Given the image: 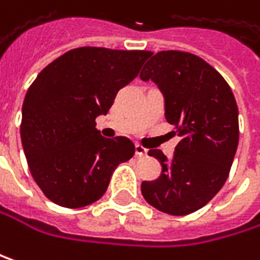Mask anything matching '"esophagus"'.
Masks as SVG:
<instances>
[{"label":"esophagus","mask_w":260,"mask_h":260,"mask_svg":"<svg viewBox=\"0 0 260 260\" xmlns=\"http://www.w3.org/2000/svg\"><path fill=\"white\" fill-rule=\"evenodd\" d=\"M136 155H137L139 158H143V157L148 155V149L143 148L142 145H137V146H136Z\"/></svg>","instance_id":"esophagus-1"}]
</instances>
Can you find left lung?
Listing matches in <instances>:
<instances>
[{
	"label": "left lung",
	"instance_id": "obj_1",
	"mask_svg": "<svg viewBox=\"0 0 260 260\" xmlns=\"http://www.w3.org/2000/svg\"><path fill=\"white\" fill-rule=\"evenodd\" d=\"M165 94L166 120L181 137L172 161L157 149L161 163L155 181L142 193L157 210L184 216L204 207L224 186L239 142L238 105L225 79L204 59L178 50L158 51L142 70Z\"/></svg>",
	"mask_w": 260,
	"mask_h": 260
}]
</instances>
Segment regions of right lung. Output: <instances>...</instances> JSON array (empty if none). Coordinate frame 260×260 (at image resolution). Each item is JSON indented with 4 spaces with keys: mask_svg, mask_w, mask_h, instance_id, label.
Masks as SVG:
<instances>
[{
    "mask_svg": "<svg viewBox=\"0 0 260 260\" xmlns=\"http://www.w3.org/2000/svg\"><path fill=\"white\" fill-rule=\"evenodd\" d=\"M149 56L145 50L79 47L48 63L30 85L21 142L33 180L54 204L79 209L95 203L114 169L134 157L127 137L100 136L95 117L109 111L117 91L137 77Z\"/></svg>",
    "mask_w": 260,
    "mask_h": 260,
    "instance_id": "add662e5",
    "label": "right lung"
}]
</instances>
